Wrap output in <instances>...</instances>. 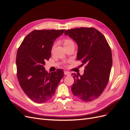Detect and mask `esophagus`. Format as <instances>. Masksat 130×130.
<instances>
[{"label": "esophagus", "mask_w": 130, "mask_h": 130, "mask_svg": "<svg viewBox=\"0 0 130 130\" xmlns=\"http://www.w3.org/2000/svg\"><path fill=\"white\" fill-rule=\"evenodd\" d=\"M64 74L65 75H67V76H69V75H70V72H67V71H65V72H64Z\"/></svg>", "instance_id": "esophagus-1"}]
</instances>
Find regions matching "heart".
<instances>
[{"label":"heart","instance_id":"heart-1","mask_svg":"<svg viewBox=\"0 0 130 130\" xmlns=\"http://www.w3.org/2000/svg\"><path fill=\"white\" fill-rule=\"evenodd\" d=\"M63 44L64 47H67L70 45H74V43L72 40H70V39L66 38L63 40Z\"/></svg>","mask_w":130,"mask_h":130}]
</instances>
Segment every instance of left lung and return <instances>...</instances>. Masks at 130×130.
I'll use <instances>...</instances> for the list:
<instances>
[{"label": "left lung", "mask_w": 130, "mask_h": 130, "mask_svg": "<svg viewBox=\"0 0 130 130\" xmlns=\"http://www.w3.org/2000/svg\"><path fill=\"white\" fill-rule=\"evenodd\" d=\"M64 35L76 43L77 60L82 63L81 66L86 64L82 75L73 74L72 93L82 101H92L101 95L108 84L112 66L111 48L104 35L93 27L68 30Z\"/></svg>", "instance_id": "8db88e82"}]
</instances>
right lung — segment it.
Wrapping results in <instances>:
<instances>
[{
	"instance_id": "obj_1",
	"label": "right lung",
	"mask_w": 130,
	"mask_h": 130,
	"mask_svg": "<svg viewBox=\"0 0 130 130\" xmlns=\"http://www.w3.org/2000/svg\"><path fill=\"white\" fill-rule=\"evenodd\" d=\"M65 30H34L25 37L18 49L16 57L17 78L23 91L37 103L53 97L64 72L48 73L44 66L51 56L54 42Z\"/></svg>"
}]
</instances>
